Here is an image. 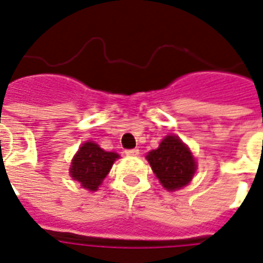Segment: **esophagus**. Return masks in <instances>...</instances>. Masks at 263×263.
Listing matches in <instances>:
<instances>
[{"label":"esophagus","instance_id":"esophagus-1","mask_svg":"<svg viewBox=\"0 0 263 263\" xmlns=\"http://www.w3.org/2000/svg\"><path fill=\"white\" fill-rule=\"evenodd\" d=\"M125 154L127 155V156H137V155L140 154V151H138L137 148H133V149H126Z\"/></svg>","mask_w":263,"mask_h":263}]
</instances>
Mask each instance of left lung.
Segmentation results:
<instances>
[{
    "instance_id": "left-lung-1",
    "label": "left lung",
    "mask_w": 263,
    "mask_h": 263,
    "mask_svg": "<svg viewBox=\"0 0 263 263\" xmlns=\"http://www.w3.org/2000/svg\"><path fill=\"white\" fill-rule=\"evenodd\" d=\"M152 172L167 191H177L188 185L196 172V162L189 148L177 136H167L159 148L146 155Z\"/></svg>"
}]
</instances>
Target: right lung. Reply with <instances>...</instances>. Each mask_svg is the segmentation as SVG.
<instances>
[{"mask_svg": "<svg viewBox=\"0 0 263 263\" xmlns=\"http://www.w3.org/2000/svg\"><path fill=\"white\" fill-rule=\"evenodd\" d=\"M118 158L119 155L115 152H107L101 149L96 142L87 141L82 144L75 154L70 174L82 188L97 191Z\"/></svg>", "mask_w": 263, "mask_h": 263, "instance_id": "1", "label": "right lung"}]
</instances>
